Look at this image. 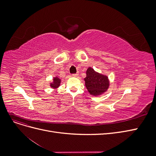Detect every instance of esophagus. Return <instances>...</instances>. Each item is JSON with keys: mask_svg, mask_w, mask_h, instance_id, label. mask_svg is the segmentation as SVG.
Segmentation results:
<instances>
[{"mask_svg": "<svg viewBox=\"0 0 156 156\" xmlns=\"http://www.w3.org/2000/svg\"><path fill=\"white\" fill-rule=\"evenodd\" d=\"M73 77H78V75H79V73L77 72V73H74V74H73L72 75Z\"/></svg>", "mask_w": 156, "mask_h": 156, "instance_id": "1", "label": "esophagus"}]
</instances>
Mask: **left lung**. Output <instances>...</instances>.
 I'll list each match as a JSON object with an SVG mask.
<instances>
[{
  "label": "left lung",
  "mask_w": 156,
  "mask_h": 156,
  "mask_svg": "<svg viewBox=\"0 0 156 156\" xmlns=\"http://www.w3.org/2000/svg\"><path fill=\"white\" fill-rule=\"evenodd\" d=\"M84 81L89 93L95 96L105 92L109 86L108 77L95 72L92 68H88L87 70V77L84 78Z\"/></svg>",
  "instance_id": "8db88e82"
}]
</instances>
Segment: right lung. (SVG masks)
Instances as JSON below:
<instances>
[{
  "label": "right lung",
  "mask_w": 156,
  "mask_h": 156,
  "mask_svg": "<svg viewBox=\"0 0 156 156\" xmlns=\"http://www.w3.org/2000/svg\"><path fill=\"white\" fill-rule=\"evenodd\" d=\"M60 79L58 77H54L53 79V82L51 83L50 86L51 88H58L60 86Z\"/></svg>",
  "instance_id": "obj_1"
}]
</instances>
